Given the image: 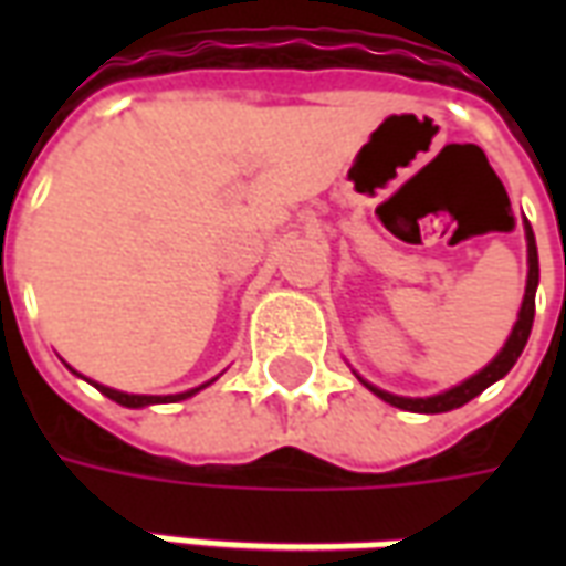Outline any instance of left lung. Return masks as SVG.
Here are the masks:
<instances>
[{
  "instance_id": "left-lung-1",
  "label": "left lung",
  "mask_w": 566,
  "mask_h": 566,
  "mask_svg": "<svg viewBox=\"0 0 566 566\" xmlns=\"http://www.w3.org/2000/svg\"><path fill=\"white\" fill-rule=\"evenodd\" d=\"M536 284H539V260H536V242H534V230H531V223H527V287H524V303L522 312H518V321H515V327H512L510 339L503 345V352H500L491 364H488L482 373H475L473 379L461 381L458 388H451L446 394H437V397H397V394L379 391V388H373L367 385L369 391L381 397L385 403L397 406V409H406V412H427V416H437V412H449V409H458V406L470 403L473 397L485 391L488 385H494L497 379H503L512 367H515V360L524 352V345H527V336H531V327H534V308H536Z\"/></svg>"
}]
</instances>
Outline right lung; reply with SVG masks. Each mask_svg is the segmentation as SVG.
<instances>
[{
  "label": "right lung",
  "mask_w": 566,
  "mask_h": 566,
  "mask_svg": "<svg viewBox=\"0 0 566 566\" xmlns=\"http://www.w3.org/2000/svg\"><path fill=\"white\" fill-rule=\"evenodd\" d=\"M96 385V381H93ZM99 391L108 397V400H115V403L120 406H129V409H139V406H150V403H166V400H185V397H190V394L197 391H187V394H175V397H145V394H124V391H115V388H105V385H96Z\"/></svg>",
  "instance_id": "obj_1"
}]
</instances>
